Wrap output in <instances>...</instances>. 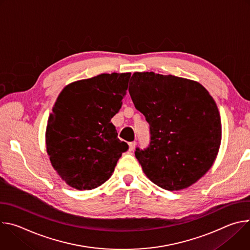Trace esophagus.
<instances>
[{
  "label": "esophagus",
  "mask_w": 250,
  "mask_h": 250,
  "mask_svg": "<svg viewBox=\"0 0 250 250\" xmlns=\"http://www.w3.org/2000/svg\"><path fill=\"white\" fill-rule=\"evenodd\" d=\"M128 146H129V150L131 151V150H133L134 148H135V146H136V142L135 141H131V142H129L128 144Z\"/></svg>",
  "instance_id": "esophagus-1"
}]
</instances>
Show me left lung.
<instances>
[{
  "label": "left lung",
  "instance_id": "left-lung-1",
  "mask_svg": "<svg viewBox=\"0 0 250 250\" xmlns=\"http://www.w3.org/2000/svg\"><path fill=\"white\" fill-rule=\"evenodd\" d=\"M130 81L135 109L149 124L148 146L134 152L142 170L162 189L189 187L219 152L222 124L216 102L200 83L173 75L135 72Z\"/></svg>",
  "mask_w": 250,
  "mask_h": 250
}]
</instances>
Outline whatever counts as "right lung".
<instances>
[{
  "mask_svg": "<svg viewBox=\"0 0 250 250\" xmlns=\"http://www.w3.org/2000/svg\"><path fill=\"white\" fill-rule=\"evenodd\" d=\"M130 73L101 74L67 85L46 127L50 162L69 186L92 190L110 179L128 149L111 119L120 111Z\"/></svg>",
  "mask_w": 250,
  "mask_h": 250,
  "instance_id": "add662e5",
  "label": "right lung"
}]
</instances>
